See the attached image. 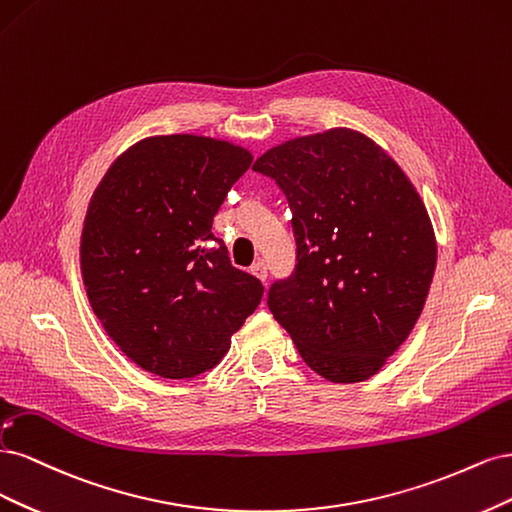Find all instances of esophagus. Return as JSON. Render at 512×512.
I'll use <instances>...</instances> for the list:
<instances>
[{"instance_id":"esophagus-1","label":"esophagus","mask_w":512,"mask_h":512,"mask_svg":"<svg viewBox=\"0 0 512 512\" xmlns=\"http://www.w3.org/2000/svg\"><path fill=\"white\" fill-rule=\"evenodd\" d=\"M251 272L261 280V283H266V280H268V266H266V263H263L261 259L253 263V266H251Z\"/></svg>"}]
</instances>
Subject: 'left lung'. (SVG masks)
Wrapping results in <instances>:
<instances>
[{"instance_id":"left-lung-1","label":"left lung","mask_w":512,"mask_h":512,"mask_svg":"<svg viewBox=\"0 0 512 512\" xmlns=\"http://www.w3.org/2000/svg\"><path fill=\"white\" fill-rule=\"evenodd\" d=\"M253 170L293 214L295 270L272 283L270 312L317 374L366 381L408 338L434 278L419 193L381 146L342 127L274 146Z\"/></svg>"}]
</instances>
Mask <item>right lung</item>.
<instances>
[{
  "label": "right lung",
  "mask_w": 512,
  "mask_h": 512,
  "mask_svg": "<svg viewBox=\"0 0 512 512\" xmlns=\"http://www.w3.org/2000/svg\"><path fill=\"white\" fill-rule=\"evenodd\" d=\"M251 153L174 134L134 144L97 185L80 240L91 308L119 349L163 378L214 368L261 302L212 219Z\"/></svg>",
  "instance_id": "obj_1"
}]
</instances>
